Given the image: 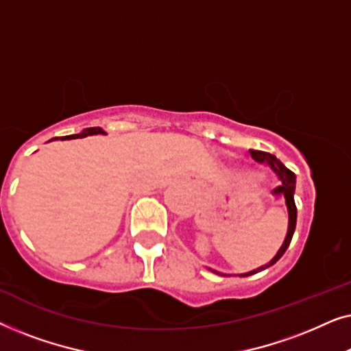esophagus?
Wrapping results in <instances>:
<instances>
[{"label": "esophagus", "mask_w": 351, "mask_h": 351, "mask_svg": "<svg viewBox=\"0 0 351 351\" xmlns=\"http://www.w3.org/2000/svg\"><path fill=\"white\" fill-rule=\"evenodd\" d=\"M189 182H190V186H191V189H196V186H198V182H196L195 179H190Z\"/></svg>", "instance_id": "esophagus-1"}]
</instances>
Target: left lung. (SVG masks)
<instances>
[{
    "mask_svg": "<svg viewBox=\"0 0 351 351\" xmlns=\"http://www.w3.org/2000/svg\"><path fill=\"white\" fill-rule=\"evenodd\" d=\"M251 156L254 160L258 161V162H267L268 166L271 167L273 171L276 172V176L280 177V180L282 182L281 186H278V189L273 190V193H276L278 198H282L286 203V208H287V215H289V222H287V233H286V238L285 241H282L281 247L278 249L276 256L271 258L270 262L265 263V265L256 268V270H251L247 273H239L238 276H251L254 273H258L262 270H265V268L275 265V263L280 261L282 257V254L286 252V249L289 247L291 244V239H292V234H294V230H295V222H297V208H295V201H294V193H295V174L292 172L291 169H287V167L282 165V162L278 160L275 155H271V153H267V152H261V150H251ZM210 271L217 273V275H222V276H233V275H227V273H220V271H215L213 268H209ZM237 276V275H234Z\"/></svg>",
    "mask_w": 351,
    "mask_h": 351,
    "instance_id": "obj_1",
    "label": "left lung"
}]
</instances>
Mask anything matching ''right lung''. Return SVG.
<instances>
[{
  "instance_id": "1",
  "label": "right lung",
  "mask_w": 351,
  "mask_h": 351,
  "mask_svg": "<svg viewBox=\"0 0 351 351\" xmlns=\"http://www.w3.org/2000/svg\"><path fill=\"white\" fill-rule=\"evenodd\" d=\"M95 134H105V131H104V129H100V128H88V129H84V131L80 132V134H73V136L60 137V141H70V138H83V137H88V136H95ZM56 138L57 137L51 138L49 142L56 141Z\"/></svg>"
}]
</instances>
